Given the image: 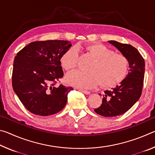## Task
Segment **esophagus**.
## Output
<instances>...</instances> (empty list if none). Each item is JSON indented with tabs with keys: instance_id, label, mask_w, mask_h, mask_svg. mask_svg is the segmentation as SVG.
Here are the masks:
<instances>
[{
	"instance_id": "obj_1",
	"label": "esophagus",
	"mask_w": 155,
	"mask_h": 155,
	"mask_svg": "<svg viewBox=\"0 0 155 155\" xmlns=\"http://www.w3.org/2000/svg\"><path fill=\"white\" fill-rule=\"evenodd\" d=\"M79 91H81V92H83V94H90V91H89L87 90H83V89H79Z\"/></svg>"
}]
</instances>
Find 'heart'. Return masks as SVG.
<instances>
[{
  "label": "heart",
  "instance_id": "1",
  "mask_svg": "<svg viewBox=\"0 0 155 155\" xmlns=\"http://www.w3.org/2000/svg\"><path fill=\"white\" fill-rule=\"evenodd\" d=\"M85 51L94 59L88 68L89 72L79 70L67 74V82L76 87L90 88L100 84L103 88H111L124 79L128 72V61L127 57L115 53L108 47L99 43L89 44ZM79 54L76 47L68 49L61 57L63 68L67 71L78 66Z\"/></svg>",
  "mask_w": 155,
  "mask_h": 155
}]
</instances>
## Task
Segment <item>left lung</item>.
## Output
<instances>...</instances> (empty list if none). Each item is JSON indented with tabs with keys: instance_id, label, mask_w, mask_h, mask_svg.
Listing matches in <instances>:
<instances>
[{
	"instance_id": "1",
	"label": "left lung",
	"mask_w": 155,
	"mask_h": 155,
	"mask_svg": "<svg viewBox=\"0 0 155 155\" xmlns=\"http://www.w3.org/2000/svg\"><path fill=\"white\" fill-rule=\"evenodd\" d=\"M109 43L127 57L130 69L120 85L104 91L101 105L94 111L104 117H115L128 111L140 99L143 85L145 62L137 49L130 44L113 40Z\"/></svg>"
}]
</instances>
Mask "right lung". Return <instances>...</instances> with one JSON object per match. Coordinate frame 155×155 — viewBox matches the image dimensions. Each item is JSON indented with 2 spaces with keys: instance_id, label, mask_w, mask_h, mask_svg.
Listing matches in <instances>:
<instances>
[{
  "instance_id": "add662e5",
  "label": "right lung",
  "mask_w": 155,
  "mask_h": 155,
  "mask_svg": "<svg viewBox=\"0 0 155 155\" xmlns=\"http://www.w3.org/2000/svg\"><path fill=\"white\" fill-rule=\"evenodd\" d=\"M71 46L70 41L65 40L35 41L17 53L12 87L28 111L47 116L65 106L68 94L73 87L55 85L64 77L60 59Z\"/></svg>"
}]
</instances>
